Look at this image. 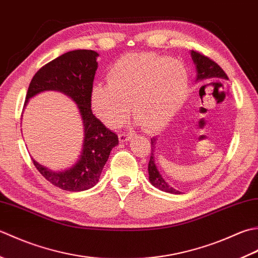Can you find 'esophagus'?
Instances as JSON below:
<instances>
[{
	"label": "esophagus",
	"instance_id": "34e87169",
	"mask_svg": "<svg viewBox=\"0 0 258 258\" xmlns=\"http://www.w3.org/2000/svg\"><path fill=\"white\" fill-rule=\"evenodd\" d=\"M131 138H133V135L129 134V133H120L119 134V140L121 141V143H124V141H128Z\"/></svg>",
	"mask_w": 258,
	"mask_h": 258
}]
</instances>
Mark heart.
<instances>
[{
    "mask_svg": "<svg viewBox=\"0 0 258 258\" xmlns=\"http://www.w3.org/2000/svg\"><path fill=\"white\" fill-rule=\"evenodd\" d=\"M108 83L92 87L94 112L103 122L117 127L135 117L147 131L161 129L186 100L188 73L181 62L150 53H128L108 72Z\"/></svg>",
    "mask_w": 258,
    "mask_h": 258,
    "instance_id": "obj_1",
    "label": "heart"
}]
</instances>
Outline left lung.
<instances>
[{
    "label": "left lung",
    "instance_id": "obj_1",
    "mask_svg": "<svg viewBox=\"0 0 258 258\" xmlns=\"http://www.w3.org/2000/svg\"><path fill=\"white\" fill-rule=\"evenodd\" d=\"M191 57L194 63L196 64L197 69V81L206 80V79H227L228 77L226 75L225 71L220 68L216 62L210 59L207 55H205L201 52L191 50ZM151 155L148 164V172H149V180L156 188L160 189L162 191L170 192V194H180L179 190H177L173 187H171L169 183H167L166 180L162 178L160 172L157 169L156 162H155V148L157 145V137L151 138Z\"/></svg>",
    "mask_w": 258,
    "mask_h": 258
}]
</instances>
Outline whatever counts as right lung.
Returning <instances> with one entry per match:
<instances>
[{
	"mask_svg": "<svg viewBox=\"0 0 258 258\" xmlns=\"http://www.w3.org/2000/svg\"><path fill=\"white\" fill-rule=\"evenodd\" d=\"M99 54L92 50H75L57 56L35 73L26 92L24 106L30 98L42 91L56 90L69 96L78 104L85 129L80 159L70 169L54 172L32 159L36 169L52 185L68 191H81L97 185L103 166L118 136L92 113L91 90Z\"/></svg>",
	"mask_w": 258,
	"mask_h": 258,
	"instance_id": "right-lung-1",
	"label": "right lung"
}]
</instances>
